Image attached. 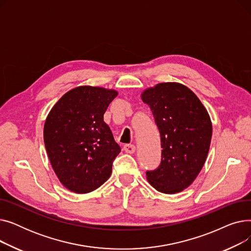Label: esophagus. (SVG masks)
Wrapping results in <instances>:
<instances>
[{
    "label": "esophagus",
    "mask_w": 251,
    "mask_h": 251,
    "mask_svg": "<svg viewBox=\"0 0 251 251\" xmlns=\"http://www.w3.org/2000/svg\"><path fill=\"white\" fill-rule=\"evenodd\" d=\"M123 150L127 152V153H133L136 150L134 144H125V146L123 147Z\"/></svg>",
    "instance_id": "obj_1"
}]
</instances>
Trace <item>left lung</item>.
Here are the masks:
<instances>
[{
  "mask_svg": "<svg viewBox=\"0 0 251 251\" xmlns=\"http://www.w3.org/2000/svg\"><path fill=\"white\" fill-rule=\"evenodd\" d=\"M141 100L152 112L163 149L160 167L148 171L147 179L160 192H181L205 163L213 134L209 115L194 92L178 82L147 88Z\"/></svg>",
  "mask_w": 251,
  "mask_h": 251,
  "instance_id": "left-lung-1",
  "label": "left lung"
}]
</instances>
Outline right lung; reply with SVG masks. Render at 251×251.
I'll list each match as a JSON object with an SVG mask.
<instances>
[{
	"label": "right lung",
	"mask_w": 251,
	"mask_h": 251,
	"mask_svg": "<svg viewBox=\"0 0 251 251\" xmlns=\"http://www.w3.org/2000/svg\"><path fill=\"white\" fill-rule=\"evenodd\" d=\"M117 96L115 89L77 86L66 92L46 119L49 160L63 186L72 192L94 191L111 176L121 149L103 114Z\"/></svg>",
	"instance_id": "1"
}]
</instances>
